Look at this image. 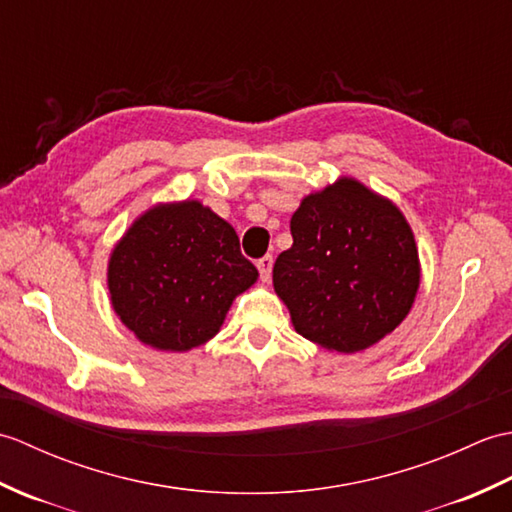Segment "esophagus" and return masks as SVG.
<instances>
[{
  "instance_id": "1",
  "label": "esophagus",
  "mask_w": 512,
  "mask_h": 512,
  "mask_svg": "<svg viewBox=\"0 0 512 512\" xmlns=\"http://www.w3.org/2000/svg\"><path fill=\"white\" fill-rule=\"evenodd\" d=\"M273 255H264L262 259H257V270H259V277H262V281H268L270 279V273H273Z\"/></svg>"
}]
</instances>
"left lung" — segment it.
Masks as SVG:
<instances>
[{
    "label": "left lung",
    "instance_id": "1",
    "mask_svg": "<svg viewBox=\"0 0 512 512\" xmlns=\"http://www.w3.org/2000/svg\"><path fill=\"white\" fill-rule=\"evenodd\" d=\"M275 292L295 330L325 350L354 354L394 332L420 286L418 248L394 202L354 178L310 193L290 220Z\"/></svg>",
    "mask_w": 512,
    "mask_h": 512
}]
</instances>
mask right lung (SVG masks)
Here are the masks:
<instances>
[{"mask_svg": "<svg viewBox=\"0 0 512 512\" xmlns=\"http://www.w3.org/2000/svg\"><path fill=\"white\" fill-rule=\"evenodd\" d=\"M257 277L235 228L198 200L145 211L107 266L114 312L140 343L162 352L213 339L233 299Z\"/></svg>", "mask_w": 512, "mask_h": 512, "instance_id": "add662e5", "label": "right lung"}]
</instances>
